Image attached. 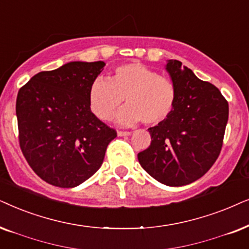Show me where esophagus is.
Wrapping results in <instances>:
<instances>
[{
  "mask_svg": "<svg viewBox=\"0 0 249 249\" xmlns=\"http://www.w3.org/2000/svg\"><path fill=\"white\" fill-rule=\"evenodd\" d=\"M131 132L128 131H118L117 132V135L118 137H127V135H130Z\"/></svg>",
  "mask_w": 249,
  "mask_h": 249,
  "instance_id": "1",
  "label": "esophagus"
}]
</instances>
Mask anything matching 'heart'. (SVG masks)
Returning <instances> with one entry per match:
<instances>
[{"label": "heart", "instance_id": "1", "mask_svg": "<svg viewBox=\"0 0 249 249\" xmlns=\"http://www.w3.org/2000/svg\"><path fill=\"white\" fill-rule=\"evenodd\" d=\"M125 99L126 106L117 114L124 126L154 125L172 114L177 104V86L170 78L159 76L140 62L118 66L109 76L94 79L89 90V105L98 118L109 121Z\"/></svg>", "mask_w": 249, "mask_h": 249}]
</instances>
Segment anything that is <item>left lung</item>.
I'll return each instance as SVG.
<instances>
[{
    "label": "left lung",
    "instance_id": "left-lung-1",
    "mask_svg": "<svg viewBox=\"0 0 249 249\" xmlns=\"http://www.w3.org/2000/svg\"><path fill=\"white\" fill-rule=\"evenodd\" d=\"M166 71L177 86V104L165 121L148 128L151 143L138 159L160 183L181 187L200 178L217 159L229 105L216 86L201 81L181 61L168 60Z\"/></svg>",
    "mask_w": 249,
    "mask_h": 249
}]
</instances>
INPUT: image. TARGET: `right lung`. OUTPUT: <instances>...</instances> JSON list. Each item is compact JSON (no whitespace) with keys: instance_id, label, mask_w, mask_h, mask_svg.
Returning a JSON list of instances; mask_svg holds the SVG:
<instances>
[{"instance_id":"1","label":"right lung","mask_w":249,"mask_h":249,"mask_svg":"<svg viewBox=\"0 0 249 249\" xmlns=\"http://www.w3.org/2000/svg\"><path fill=\"white\" fill-rule=\"evenodd\" d=\"M105 66L68 62L33 76L18 92L19 144L29 166L50 184L74 188L88 180L117 137L89 105L90 86Z\"/></svg>"}]
</instances>
